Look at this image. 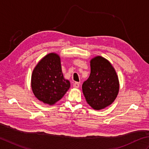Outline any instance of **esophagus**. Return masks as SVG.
Returning <instances> with one entry per match:
<instances>
[{
    "label": "esophagus",
    "instance_id": "obj_1",
    "mask_svg": "<svg viewBox=\"0 0 149 149\" xmlns=\"http://www.w3.org/2000/svg\"><path fill=\"white\" fill-rule=\"evenodd\" d=\"M79 87H80V83H79V82H74V84H73V87L74 88L77 89V88H78Z\"/></svg>",
    "mask_w": 149,
    "mask_h": 149
}]
</instances>
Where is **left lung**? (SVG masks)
Wrapping results in <instances>:
<instances>
[{
	"mask_svg": "<svg viewBox=\"0 0 149 149\" xmlns=\"http://www.w3.org/2000/svg\"><path fill=\"white\" fill-rule=\"evenodd\" d=\"M91 74L82 85L86 102L95 110H101L113 104L120 89L118 75L111 62L101 56L90 61Z\"/></svg>",
	"mask_w": 149,
	"mask_h": 149,
	"instance_id": "8db88e82",
	"label": "left lung"
}]
</instances>
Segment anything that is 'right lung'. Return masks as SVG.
Masks as SVG:
<instances>
[{"mask_svg": "<svg viewBox=\"0 0 149 149\" xmlns=\"http://www.w3.org/2000/svg\"><path fill=\"white\" fill-rule=\"evenodd\" d=\"M31 86L35 96L49 105L59 101L70 88V81L63 77L58 54L51 53L44 56L35 67Z\"/></svg>", "mask_w": 149, "mask_h": 149, "instance_id": "add662e5", "label": "right lung"}]
</instances>
